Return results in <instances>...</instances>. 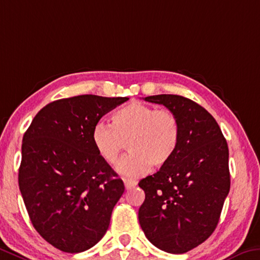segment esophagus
Here are the masks:
<instances>
[{"label":"esophagus","mask_w":260,"mask_h":260,"mask_svg":"<svg viewBox=\"0 0 260 260\" xmlns=\"http://www.w3.org/2000/svg\"><path fill=\"white\" fill-rule=\"evenodd\" d=\"M123 184H125V187L127 189H129V188H133L134 186H137L138 182H137V180H133V179L125 178V179H123Z\"/></svg>","instance_id":"1"}]
</instances>
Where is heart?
Instances as JSON below:
<instances>
[{"label": "heart", "mask_w": 260, "mask_h": 260, "mask_svg": "<svg viewBox=\"0 0 260 260\" xmlns=\"http://www.w3.org/2000/svg\"><path fill=\"white\" fill-rule=\"evenodd\" d=\"M111 123L98 122L91 141L101 158L115 166L127 143L131 151L119 164L126 177H139L150 167L160 168L174 158L180 142L178 117L170 110H157L141 102H131L115 110Z\"/></svg>", "instance_id": "b5f03b06"}]
</instances>
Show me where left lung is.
I'll list each match as a JSON object with an SVG mask.
<instances>
[{"label":"left lung","instance_id":"1","mask_svg":"<svg viewBox=\"0 0 260 260\" xmlns=\"http://www.w3.org/2000/svg\"><path fill=\"white\" fill-rule=\"evenodd\" d=\"M145 101L178 117L180 142L170 162L140 180L146 193L140 225L158 249L185 253L207 240L220 220L230 189L228 145L213 115L196 102L178 94Z\"/></svg>","mask_w":260,"mask_h":260}]
</instances>
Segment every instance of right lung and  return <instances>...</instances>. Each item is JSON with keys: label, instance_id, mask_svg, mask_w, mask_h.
<instances>
[{"label": "right lung", "instance_id": "1", "mask_svg": "<svg viewBox=\"0 0 260 260\" xmlns=\"http://www.w3.org/2000/svg\"><path fill=\"white\" fill-rule=\"evenodd\" d=\"M127 97L81 94L41 109L23 137L18 184L35 229L63 252L92 248L125 186L91 141L103 115Z\"/></svg>", "mask_w": 260, "mask_h": 260}]
</instances>
